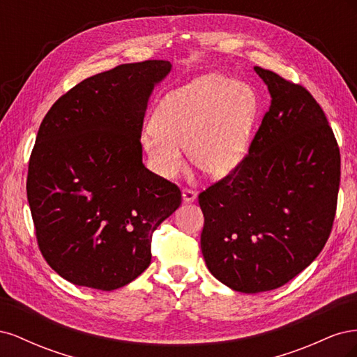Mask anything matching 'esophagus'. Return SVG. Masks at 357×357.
Returning <instances> with one entry per match:
<instances>
[{
    "mask_svg": "<svg viewBox=\"0 0 357 357\" xmlns=\"http://www.w3.org/2000/svg\"><path fill=\"white\" fill-rule=\"evenodd\" d=\"M181 197H183V201H185V202H193L197 199V193L190 190V189H183Z\"/></svg>",
    "mask_w": 357,
    "mask_h": 357,
    "instance_id": "esophagus-1",
    "label": "esophagus"
}]
</instances>
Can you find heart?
I'll use <instances>...</instances> for the list:
<instances>
[{
  "label": "heart",
  "mask_w": 357,
  "mask_h": 357,
  "mask_svg": "<svg viewBox=\"0 0 357 357\" xmlns=\"http://www.w3.org/2000/svg\"><path fill=\"white\" fill-rule=\"evenodd\" d=\"M256 117L250 86L208 74L160 101L142 142L160 177L172 180L185 169L186 149L193 165L219 178L241 164Z\"/></svg>",
  "instance_id": "b5f03b06"
}]
</instances>
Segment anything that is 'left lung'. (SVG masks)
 <instances>
[{
	"label": "left lung",
	"instance_id": "left-lung-1",
	"mask_svg": "<svg viewBox=\"0 0 357 357\" xmlns=\"http://www.w3.org/2000/svg\"><path fill=\"white\" fill-rule=\"evenodd\" d=\"M271 95L248 155L199 193L201 250L232 290L286 284L325 247L337 211L341 158L321 107L301 84L255 67Z\"/></svg>",
	"mask_w": 357,
	"mask_h": 357
}]
</instances>
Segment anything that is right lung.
<instances>
[{"label": "right lung", "mask_w": 357, "mask_h": 357, "mask_svg": "<svg viewBox=\"0 0 357 357\" xmlns=\"http://www.w3.org/2000/svg\"><path fill=\"white\" fill-rule=\"evenodd\" d=\"M168 61L122 63L52 105L32 149L26 195L43 257L75 286L114 290L150 265L152 235L180 189L143 164L142 129Z\"/></svg>", "instance_id": "add662e5"}]
</instances>
